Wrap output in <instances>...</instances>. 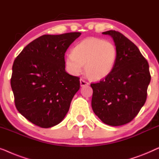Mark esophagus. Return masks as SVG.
I'll return each mask as SVG.
<instances>
[{"instance_id":"esophagus-1","label":"esophagus","mask_w":159,"mask_h":159,"mask_svg":"<svg viewBox=\"0 0 159 159\" xmlns=\"http://www.w3.org/2000/svg\"><path fill=\"white\" fill-rule=\"evenodd\" d=\"M80 86H89V83L86 81V80H84L83 79H80Z\"/></svg>"}]
</instances>
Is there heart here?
Here are the masks:
<instances>
[{"label":"heart","instance_id":"obj_1","mask_svg":"<svg viewBox=\"0 0 159 159\" xmlns=\"http://www.w3.org/2000/svg\"><path fill=\"white\" fill-rule=\"evenodd\" d=\"M117 59L115 44L97 37H88L77 43L72 52L65 60L66 70L70 74L79 75L83 67L89 79L99 80L110 74Z\"/></svg>","mask_w":159,"mask_h":159}]
</instances>
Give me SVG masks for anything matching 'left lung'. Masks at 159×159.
<instances>
[{
	"mask_svg": "<svg viewBox=\"0 0 159 159\" xmlns=\"http://www.w3.org/2000/svg\"><path fill=\"white\" fill-rule=\"evenodd\" d=\"M117 49L113 70L104 79L91 84V107L104 123L120 126L132 121L143 106L151 81L148 62L133 42L121 33L110 30Z\"/></svg>",
	"mask_w": 159,
	"mask_h": 159,
	"instance_id": "left-lung-1",
	"label": "left lung"
}]
</instances>
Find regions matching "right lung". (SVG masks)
Listing matches in <instances>:
<instances>
[{
	"label": "right lung",
	"mask_w": 159,
	"mask_h": 159,
	"mask_svg": "<svg viewBox=\"0 0 159 159\" xmlns=\"http://www.w3.org/2000/svg\"><path fill=\"white\" fill-rule=\"evenodd\" d=\"M80 34L41 36L13 62L11 86L16 107L32 123L48 128L59 124L68 113L80 80L66 71L65 53Z\"/></svg>",
	"instance_id": "obj_1"
}]
</instances>
